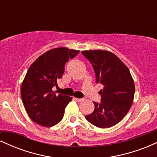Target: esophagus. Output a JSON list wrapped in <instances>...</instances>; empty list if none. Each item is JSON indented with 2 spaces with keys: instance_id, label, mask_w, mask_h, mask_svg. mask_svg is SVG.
<instances>
[{
  "instance_id": "1",
  "label": "esophagus",
  "mask_w": 157,
  "mask_h": 157,
  "mask_svg": "<svg viewBox=\"0 0 157 157\" xmlns=\"http://www.w3.org/2000/svg\"><path fill=\"white\" fill-rule=\"evenodd\" d=\"M75 100H76L77 102H81V101H82V100H83V99L82 98H75Z\"/></svg>"
}]
</instances>
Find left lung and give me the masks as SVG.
<instances>
[{
  "instance_id": "obj_1",
  "label": "left lung",
  "mask_w": 157,
  "mask_h": 157,
  "mask_svg": "<svg viewBox=\"0 0 157 157\" xmlns=\"http://www.w3.org/2000/svg\"><path fill=\"white\" fill-rule=\"evenodd\" d=\"M92 65L97 82L103 85L100 102H94V111L86 119L105 128L115 125L127 114L132 105L135 86L128 68L114 54L103 50L82 52Z\"/></svg>"
}]
</instances>
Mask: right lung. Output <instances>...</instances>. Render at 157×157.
Here are the masks:
<instances>
[{"mask_svg": "<svg viewBox=\"0 0 157 157\" xmlns=\"http://www.w3.org/2000/svg\"><path fill=\"white\" fill-rule=\"evenodd\" d=\"M79 51L60 47L40 56L27 71L21 86V98L29 117L46 127L57 125L62 120L64 111L71 100L69 96L52 91L62 78L65 64Z\"/></svg>", "mask_w": 157, "mask_h": 157, "instance_id": "1", "label": "right lung"}]
</instances>
